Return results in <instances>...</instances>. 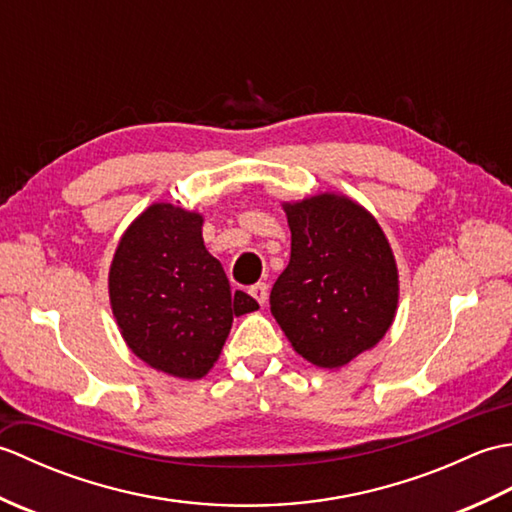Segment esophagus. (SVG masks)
I'll return each mask as SVG.
<instances>
[{"instance_id": "obj_1", "label": "esophagus", "mask_w": 512, "mask_h": 512, "mask_svg": "<svg viewBox=\"0 0 512 512\" xmlns=\"http://www.w3.org/2000/svg\"><path fill=\"white\" fill-rule=\"evenodd\" d=\"M250 295L255 297V301L259 303V306H264L266 299H268V286L264 284V281H259V284L250 286Z\"/></svg>"}]
</instances>
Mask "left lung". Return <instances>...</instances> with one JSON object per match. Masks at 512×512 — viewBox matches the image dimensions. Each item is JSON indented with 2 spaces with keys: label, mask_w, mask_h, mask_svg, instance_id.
Masks as SVG:
<instances>
[{
  "label": "left lung",
  "mask_w": 512,
  "mask_h": 512,
  "mask_svg": "<svg viewBox=\"0 0 512 512\" xmlns=\"http://www.w3.org/2000/svg\"><path fill=\"white\" fill-rule=\"evenodd\" d=\"M284 209L290 262L270 290V312L306 361L343 367L394 321V255L374 217L343 195L323 193Z\"/></svg>",
  "instance_id": "8db88e82"
}]
</instances>
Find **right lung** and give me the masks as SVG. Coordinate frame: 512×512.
<instances>
[{
    "label": "right lung",
    "instance_id": "right-lung-1",
    "mask_svg": "<svg viewBox=\"0 0 512 512\" xmlns=\"http://www.w3.org/2000/svg\"><path fill=\"white\" fill-rule=\"evenodd\" d=\"M110 301L129 350L178 378H202L231 332L233 317L259 303L231 290L204 248L202 215L151 204L127 228L110 268Z\"/></svg>",
    "mask_w": 512,
    "mask_h": 512
}]
</instances>
